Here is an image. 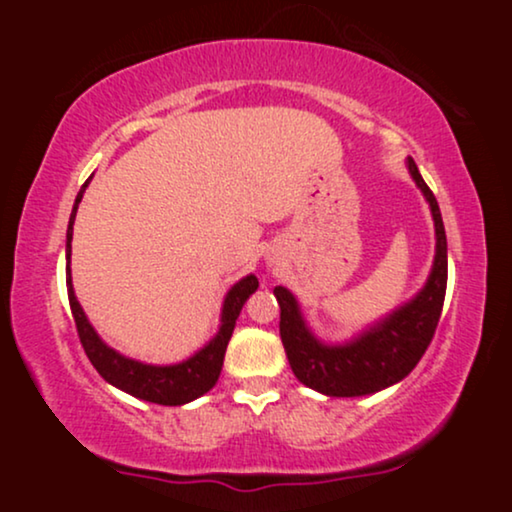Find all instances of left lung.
<instances>
[{"mask_svg": "<svg viewBox=\"0 0 512 512\" xmlns=\"http://www.w3.org/2000/svg\"><path fill=\"white\" fill-rule=\"evenodd\" d=\"M411 180L426 197L436 228V257L424 289L411 301L385 315L344 344H325L317 339L301 313L296 296L284 286H276L274 296L281 308L279 334L289 356L291 370L310 390L327 397H363L404 380L436 332L440 310L448 286V240L443 216L433 192L421 178L416 163L407 158Z\"/></svg>", "mask_w": 512, "mask_h": 512, "instance_id": "8db88e82", "label": "left lung"}]
</instances>
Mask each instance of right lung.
Returning <instances> with one entry per match:
<instances>
[{"mask_svg":"<svg viewBox=\"0 0 512 512\" xmlns=\"http://www.w3.org/2000/svg\"><path fill=\"white\" fill-rule=\"evenodd\" d=\"M93 178V175H91ZM88 178V180H91ZM88 180L84 187L76 195L72 216H69L67 226V293H69V305H72V315L76 322V332H79L81 346H84L88 361L93 363V368L103 375L105 383L115 385L117 390L127 392V395L144 399V402L163 404V407H180V404L192 402V399L202 397L204 392H209L216 385L221 375L223 356H226V346L231 342L233 327L243 310V305L252 293L257 291L260 281L255 274L243 276L236 281L223 298L221 308V325L219 332L209 339L197 354L180 363H170V366H151V363L134 361V358L122 356L120 351H115L113 346H108L98 337V332L93 330V325L88 322V317L81 308V303L76 301L74 286H72V269H69V260H72V233H74V219L76 209H79L81 197H84Z\"/></svg>","mask_w":512,"mask_h":512,"instance_id":"right-lung-1","label":"right lung"}]
</instances>
